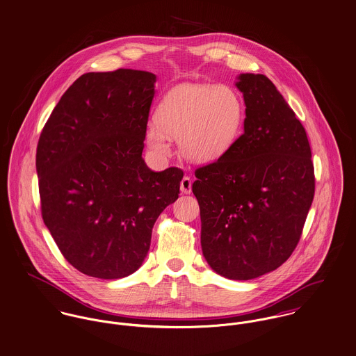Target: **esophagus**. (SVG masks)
I'll return each instance as SVG.
<instances>
[{
  "instance_id": "34e87169",
  "label": "esophagus",
  "mask_w": 356,
  "mask_h": 356,
  "mask_svg": "<svg viewBox=\"0 0 356 356\" xmlns=\"http://www.w3.org/2000/svg\"><path fill=\"white\" fill-rule=\"evenodd\" d=\"M191 187H193V179L190 176H184L181 183H180V190L184 194H190L191 193Z\"/></svg>"
}]
</instances>
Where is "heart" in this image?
<instances>
[{
	"mask_svg": "<svg viewBox=\"0 0 356 356\" xmlns=\"http://www.w3.org/2000/svg\"><path fill=\"white\" fill-rule=\"evenodd\" d=\"M244 106L229 86L186 83L161 101L157 121L146 128V143L159 157L170 154L169 138L177 139L186 159L209 162L224 156L236 142Z\"/></svg>",
	"mask_w": 356,
	"mask_h": 356,
	"instance_id": "b5f03b06",
	"label": "heart"
}]
</instances>
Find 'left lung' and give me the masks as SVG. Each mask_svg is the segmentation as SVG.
I'll return each mask as SVG.
<instances>
[{
    "label": "left lung",
    "mask_w": 356,
    "mask_h": 356,
    "mask_svg": "<svg viewBox=\"0 0 356 356\" xmlns=\"http://www.w3.org/2000/svg\"><path fill=\"white\" fill-rule=\"evenodd\" d=\"M244 132L220 159L195 170L200 244L214 272L251 280L296 248L316 193L307 134L265 75L241 74Z\"/></svg>",
    "instance_id": "left-lung-1"
}]
</instances>
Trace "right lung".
<instances>
[{
  "mask_svg": "<svg viewBox=\"0 0 356 356\" xmlns=\"http://www.w3.org/2000/svg\"><path fill=\"white\" fill-rule=\"evenodd\" d=\"M156 75L88 72L64 92L40 132V213L64 258L86 276L136 272L152 229L180 194L183 170L142 159Z\"/></svg>",
  "mask_w": 356,
  "mask_h": 356,
  "instance_id": "1",
  "label": "right lung"
}]
</instances>
